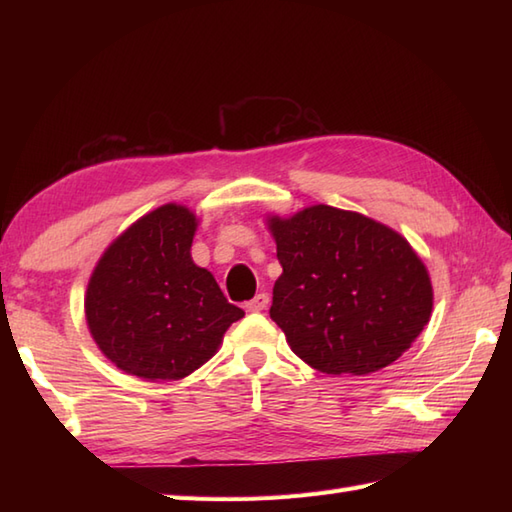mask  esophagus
<instances>
[{
	"label": "esophagus",
	"mask_w": 512,
	"mask_h": 512,
	"mask_svg": "<svg viewBox=\"0 0 512 512\" xmlns=\"http://www.w3.org/2000/svg\"><path fill=\"white\" fill-rule=\"evenodd\" d=\"M268 303H270V299H268L266 292H259V295H255L253 299L246 303V310L248 312H262V310L268 308Z\"/></svg>",
	"instance_id": "34e87169"
}]
</instances>
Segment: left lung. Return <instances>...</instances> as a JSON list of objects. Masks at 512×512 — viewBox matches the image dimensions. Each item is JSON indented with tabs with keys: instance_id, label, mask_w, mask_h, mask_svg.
Returning <instances> with one entry per match:
<instances>
[{
	"instance_id": "1",
	"label": "left lung",
	"mask_w": 512,
	"mask_h": 512,
	"mask_svg": "<svg viewBox=\"0 0 512 512\" xmlns=\"http://www.w3.org/2000/svg\"><path fill=\"white\" fill-rule=\"evenodd\" d=\"M268 228L284 268L270 319L310 367L334 376L378 372L429 323L427 268L389 226L317 204L286 220L268 217Z\"/></svg>"
}]
</instances>
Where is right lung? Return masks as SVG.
<instances>
[{"mask_svg":"<svg viewBox=\"0 0 512 512\" xmlns=\"http://www.w3.org/2000/svg\"><path fill=\"white\" fill-rule=\"evenodd\" d=\"M195 228L187 206H158L116 237L94 268L85 319L99 350L127 374L189 376L244 317L209 270L193 264Z\"/></svg>","mask_w":512,"mask_h":512,"instance_id":"add662e5","label":"right lung"}]
</instances>
